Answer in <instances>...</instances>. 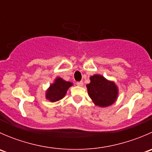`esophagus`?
Masks as SVG:
<instances>
[{"instance_id": "obj_1", "label": "esophagus", "mask_w": 152, "mask_h": 152, "mask_svg": "<svg viewBox=\"0 0 152 152\" xmlns=\"http://www.w3.org/2000/svg\"><path fill=\"white\" fill-rule=\"evenodd\" d=\"M76 85L78 86H82L83 85V82H82V81H81V82H76Z\"/></svg>"}]
</instances>
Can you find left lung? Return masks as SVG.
<instances>
[{
  "label": "left lung",
  "mask_w": 152,
  "mask_h": 152,
  "mask_svg": "<svg viewBox=\"0 0 152 152\" xmlns=\"http://www.w3.org/2000/svg\"><path fill=\"white\" fill-rule=\"evenodd\" d=\"M87 87L90 99L99 107H104L113 104L117 99V87L101 75L91 76L90 83Z\"/></svg>",
  "instance_id": "obj_1"
}]
</instances>
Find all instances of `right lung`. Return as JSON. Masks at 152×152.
I'll use <instances>...</instances> for the list:
<instances>
[{
	"mask_svg": "<svg viewBox=\"0 0 152 152\" xmlns=\"http://www.w3.org/2000/svg\"><path fill=\"white\" fill-rule=\"evenodd\" d=\"M71 85V82H65L61 78H57L47 91L46 98L52 102H57L65 96L67 90Z\"/></svg>",
	"mask_w": 152,
	"mask_h": 152,
	"instance_id": "obj_1",
	"label": "right lung"
}]
</instances>
